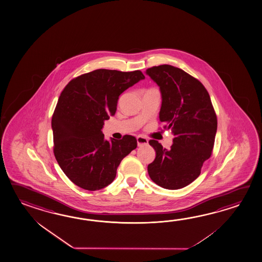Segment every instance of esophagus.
I'll return each instance as SVG.
<instances>
[{"instance_id": "1", "label": "esophagus", "mask_w": 262, "mask_h": 262, "mask_svg": "<svg viewBox=\"0 0 262 262\" xmlns=\"http://www.w3.org/2000/svg\"><path fill=\"white\" fill-rule=\"evenodd\" d=\"M137 144H138V146H142V145H146V144H148V140L146 139L145 137L144 136H137Z\"/></svg>"}]
</instances>
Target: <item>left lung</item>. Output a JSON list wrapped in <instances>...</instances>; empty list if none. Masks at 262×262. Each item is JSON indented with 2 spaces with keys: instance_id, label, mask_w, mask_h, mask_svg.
I'll use <instances>...</instances> for the list:
<instances>
[{
  "instance_id": "obj_1",
  "label": "left lung",
  "mask_w": 262,
  "mask_h": 262,
  "mask_svg": "<svg viewBox=\"0 0 262 262\" xmlns=\"http://www.w3.org/2000/svg\"><path fill=\"white\" fill-rule=\"evenodd\" d=\"M145 73L160 86V122L165 123L164 128H171L174 136L169 150L150 140L156 158L147 167L148 174L160 187L179 189L201 174L203 162L212 155L216 115L208 91L185 71L163 64Z\"/></svg>"
}]
</instances>
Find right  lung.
Masks as SVG:
<instances>
[{"label":"right lung","instance_id":"right-lung-1","mask_svg":"<svg viewBox=\"0 0 262 262\" xmlns=\"http://www.w3.org/2000/svg\"><path fill=\"white\" fill-rule=\"evenodd\" d=\"M143 73L98 69L70 81L60 93L51 126L54 155L66 177L85 190L111 184L121 160L137 147V140H104V121L117 111L118 97Z\"/></svg>","mask_w":262,"mask_h":262}]
</instances>
